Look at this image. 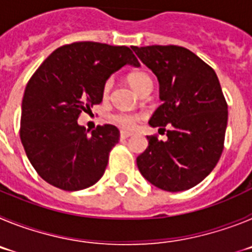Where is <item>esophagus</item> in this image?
Listing matches in <instances>:
<instances>
[{
    "label": "esophagus",
    "mask_w": 252,
    "mask_h": 252,
    "mask_svg": "<svg viewBox=\"0 0 252 252\" xmlns=\"http://www.w3.org/2000/svg\"><path fill=\"white\" fill-rule=\"evenodd\" d=\"M120 135H121V139H127V137H130L132 133L127 132V131H121V133H120Z\"/></svg>",
    "instance_id": "esophagus-1"
}]
</instances>
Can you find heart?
Here are the masks:
<instances>
[{
  "instance_id": "obj_1",
  "label": "heart",
  "mask_w": 252,
  "mask_h": 252,
  "mask_svg": "<svg viewBox=\"0 0 252 252\" xmlns=\"http://www.w3.org/2000/svg\"><path fill=\"white\" fill-rule=\"evenodd\" d=\"M128 82L131 86L133 87V90H136L137 92H141L144 88L149 86H153V81H151L150 75L145 72H133L128 75ZM111 87H112V79L104 83L103 86V94H108ZM112 120L116 125H119L120 127L124 130H132L136 126L137 122L141 120V115L137 113H130V112H117L112 116Z\"/></svg>"
}]
</instances>
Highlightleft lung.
<instances>
[{
    "mask_svg": "<svg viewBox=\"0 0 252 252\" xmlns=\"http://www.w3.org/2000/svg\"><path fill=\"white\" fill-rule=\"evenodd\" d=\"M158 77L162 103L151 116L153 127L169 125L166 141L148 136L137 168L153 186L180 192L193 188L213 170L223 151L227 102L217 74L183 46H131Z\"/></svg>",
    "mask_w": 252,
    "mask_h": 252,
    "instance_id": "left-lung-1",
    "label": "left lung"
}]
</instances>
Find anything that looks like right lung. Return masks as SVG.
<instances>
[{
	"instance_id": "add662e5",
	"label": "right lung",
	"mask_w": 252,
	"mask_h": 252,
	"mask_svg": "<svg viewBox=\"0 0 252 252\" xmlns=\"http://www.w3.org/2000/svg\"><path fill=\"white\" fill-rule=\"evenodd\" d=\"M126 64L140 65L127 46L78 41L53 51L30 78L20 139L31 165L49 184L73 192L102 178L119 128L103 125L88 135L77 120L101 103L108 77Z\"/></svg>"
}]
</instances>
